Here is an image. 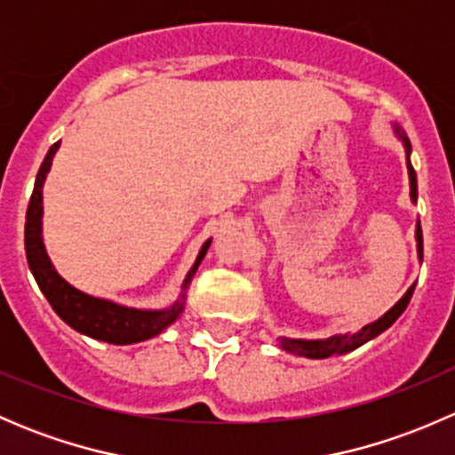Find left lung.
Returning a JSON list of instances; mask_svg holds the SVG:
<instances>
[{
    "label": "left lung",
    "mask_w": 455,
    "mask_h": 455,
    "mask_svg": "<svg viewBox=\"0 0 455 455\" xmlns=\"http://www.w3.org/2000/svg\"><path fill=\"white\" fill-rule=\"evenodd\" d=\"M398 134H401L403 142H405L407 169H410L411 200H416V196H419V187H416V172H414V167H411V163H410L411 145H410V140H407V136L403 134V132H398ZM416 240H419V255L423 257V231H420V224H419V228H416ZM411 295H414V286H411L410 291H407L405 295H403V299L398 301V304L394 306V308L389 310L387 315L380 316L379 321H374V323L368 325V328L361 330V332L355 334V337H330V339H323V341H299V339H282V347L286 352H292V355L306 356V359H325V356L341 355V352L355 350V347L363 346L365 341L374 339L376 334H380V332H383V330H387L389 325H392L394 321H396L398 316L403 315V310L407 308V304H410Z\"/></svg>",
    "instance_id": "obj_1"
}]
</instances>
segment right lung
<instances>
[{
  "instance_id": "obj_1",
  "label": "right lung",
  "mask_w": 455,
  "mask_h": 455,
  "mask_svg": "<svg viewBox=\"0 0 455 455\" xmlns=\"http://www.w3.org/2000/svg\"><path fill=\"white\" fill-rule=\"evenodd\" d=\"M57 149L59 142H54L48 154H45L39 173H36L28 211H26V257H28V266L32 275H35L36 283H39L41 292L50 301L54 313L61 316L70 328H75L76 332L87 334L92 339L114 343V346H127V343H139L145 341V339L156 337V334L163 332L169 323H173L178 319L182 304H173L169 310L125 308V306L96 299V297L76 291L66 279L59 277L57 270L50 264L44 249V242H41V185L45 180V173L50 172L52 156ZM209 244L211 240L202 246L194 268L187 275L185 286L191 282V275L200 266Z\"/></svg>"
}]
</instances>
